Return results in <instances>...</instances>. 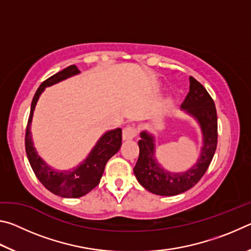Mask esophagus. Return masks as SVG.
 Returning <instances> with one entry per match:
<instances>
[{"mask_svg": "<svg viewBox=\"0 0 251 251\" xmlns=\"http://www.w3.org/2000/svg\"><path fill=\"white\" fill-rule=\"evenodd\" d=\"M137 135V129L134 126L128 125L123 129V139L124 141H128V139H133Z\"/></svg>", "mask_w": 251, "mask_h": 251, "instance_id": "obj_1", "label": "esophagus"}]
</instances>
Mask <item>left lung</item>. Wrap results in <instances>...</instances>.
<instances>
[{
	"instance_id": "1",
	"label": "left lung",
	"mask_w": 251,
	"mask_h": 251,
	"mask_svg": "<svg viewBox=\"0 0 251 251\" xmlns=\"http://www.w3.org/2000/svg\"><path fill=\"white\" fill-rule=\"evenodd\" d=\"M189 92L181 109L192 115L201 126L202 147L197 163L185 172L171 173L156 159L154 136L144 130L138 141L139 157L134 174L144 188L159 196H175L196 185L207 172L217 147V112L214 100L193 76L189 77Z\"/></svg>"
}]
</instances>
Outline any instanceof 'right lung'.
<instances>
[{
  "mask_svg": "<svg viewBox=\"0 0 251 251\" xmlns=\"http://www.w3.org/2000/svg\"><path fill=\"white\" fill-rule=\"evenodd\" d=\"M79 74V71L75 65L66 67L58 73L50 76L44 80L37 88L35 95L33 97L31 105V113L28 116V122L25 133V151L29 161V165L34 174L37 177L42 185L50 193L57 196L65 198H78L82 197L94 189L100 184V180L103 175L104 169L110 157L114 156L120 151L122 146V129L116 128L108 130L101 136L93 147L90 154L82 164L71 171H55L50 168L45 161L41 158L34 147L31 135V124L33 113L35 109L37 100H39L45 87L54 85L61 80Z\"/></svg>",
  "mask_w": 251,
  "mask_h": 251,
  "instance_id": "right-lung-1",
  "label": "right lung"
}]
</instances>
